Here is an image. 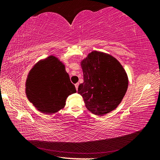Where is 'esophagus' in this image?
Wrapping results in <instances>:
<instances>
[{
	"label": "esophagus",
	"mask_w": 160,
	"mask_h": 160,
	"mask_svg": "<svg viewBox=\"0 0 160 160\" xmlns=\"http://www.w3.org/2000/svg\"><path fill=\"white\" fill-rule=\"evenodd\" d=\"M75 88H76V90H78V86H79V83H76L75 85Z\"/></svg>",
	"instance_id": "34e87169"
}]
</instances>
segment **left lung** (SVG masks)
Wrapping results in <instances>:
<instances>
[{"label":"left lung","mask_w":160,"mask_h":160,"mask_svg":"<svg viewBox=\"0 0 160 160\" xmlns=\"http://www.w3.org/2000/svg\"><path fill=\"white\" fill-rule=\"evenodd\" d=\"M84 82L78 93L85 107L97 116H104L121 104L128 86V75L122 65L110 54L92 51L80 61Z\"/></svg>","instance_id":"8db88e82"}]
</instances>
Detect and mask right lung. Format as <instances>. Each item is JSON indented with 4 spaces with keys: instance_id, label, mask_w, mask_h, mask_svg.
Masks as SVG:
<instances>
[{
    "instance_id": "1",
    "label": "right lung",
    "mask_w": 160,
    "mask_h": 160,
    "mask_svg": "<svg viewBox=\"0 0 160 160\" xmlns=\"http://www.w3.org/2000/svg\"><path fill=\"white\" fill-rule=\"evenodd\" d=\"M76 92L63 63L54 56L39 62L29 70L25 93L34 107L51 115L63 109L67 97Z\"/></svg>"
}]
</instances>
